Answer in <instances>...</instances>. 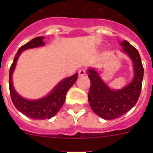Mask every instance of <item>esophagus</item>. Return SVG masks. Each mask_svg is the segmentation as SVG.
<instances>
[{
    "label": "esophagus",
    "instance_id": "34e87169",
    "mask_svg": "<svg viewBox=\"0 0 153 153\" xmlns=\"http://www.w3.org/2000/svg\"><path fill=\"white\" fill-rule=\"evenodd\" d=\"M86 71L85 69H81L79 71V76H84L86 74Z\"/></svg>",
    "mask_w": 153,
    "mask_h": 153
}]
</instances>
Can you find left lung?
<instances>
[{"label": "left lung", "instance_id": "1", "mask_svg": "<svg viewBox=\"0 0 153 153\" xmlns=\"http://www.w3.org/2000/svg\"><path fill=\"white\" fill-rule=\"evenodd\" d=\"M120 45L134 66V77L129 84L121 90H111L94 69L88 70L91 84L88 94L89 103L92 110L104 120H113L127 113L136 105L141 93L144 69L140 53L126 40L121 42Z\"/></svg>", "mask_w": 153, "mask_h": 153}]
</instances>
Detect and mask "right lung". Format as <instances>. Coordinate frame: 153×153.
<instances>
[{"instance_id":"1","label":"right lung","mask_w":153,"mask_h":153,"mask_svg":"<svg viewBox=\"0 0 153 153\" xmlns=\"http://www.w3.org/2000/svg\"><path fill=\"white\" fill-rule=\"evenodd\" d=\"M44 36L35 37L19 48L17 54L14 56L13 63L10 66L9 74V89L13 105L21 113L34 120H47L54 117L64 103L67 91L75 83L78 77L77 73H76L74 75L63 79L55 86L49 95L39 100H26L15 91L12 83V75L19 56L23 51L44 46Z\"/></svg>"}]
</instances>
